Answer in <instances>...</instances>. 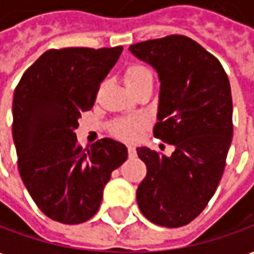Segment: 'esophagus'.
<instances>
[{
	"label": "esophagus",
	"instance_id": "34e87169",
	"mask_svg": "<svg viewBox=\"0 0 254 254\" xmlns=\"http://www.w3.org/2000/svg\"><path fill=\"white\" fill-rule=\"evenodd\" d=\"M127 152H129V156H130V158H134V156H136V148H134L133 145H130V144H127Z\"/></svg>",
	"mask_w": 254,
	"mask_h": 254
}]
</instances>
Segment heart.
Returning a JSON list of instances; mask_svg holds the SVG:
<instances>
[{
	"mask_svg": "<svg viewBox=\"0 0 254 254\" xmlns=\"http://www.w3.org/2000/svg\"><path fill=\"white\" fill-rule=\"evenodd\" d=\"M147 78H152V73L148 67L143 65H130L124 74V81L127 85V88L134 87L136 84L141 83ZM147 125H148V121L143 116L121 117L111 124V132L114 133L117 137L124 138V140H136Z\"/></svg>",
	"mask_w": 254,
	"mask_h": 254,
	"instance_id": "1",
	"label": "heart"
}]
</instances>
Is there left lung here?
<instances>
[{"label":"left lung","mask_w":254,"mask_h":254,"mask_svg":"<svg viewBox=\"0 0 254 254\" xmlns=\"http://www.w3.org/2000/svg\"><path fill=\"white\" fill-rule=\"evenodd\" d=\"M129 52L160 81L154 136L174 145L170 156L148 147L137 155L147 176L136 196L152 223L181 227L198 216L223 176L233 138V100L222 64L184 35L136 43Z\"/></svg>","instance_id":"left-lung-1"}]
</instances>
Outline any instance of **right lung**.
I'll return each mask as SVG.
<instances>
[{"label":"right lung","mask_w":254,"mask_h":254,"mask_svg":"<svg viewBox=\"0 0 254 254\" xmlns=\"http://www.w3.org/2000/svg\"><path fill=\"white\" fill-rule=\"evenodd\" d=\"M121 53L122 46L47 50L14 89L12 134L20 177L42 212L60 223L92 218L111 173L127 158L120 141L102 138L83 148L74 133Z\"/></svg>","instance_id":"1"}]
</instances>
